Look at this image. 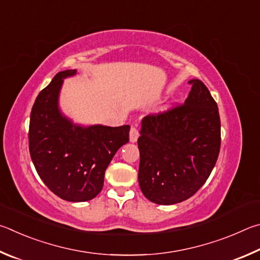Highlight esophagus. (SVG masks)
<instances>
[{
    "label": "esophagus",
    "mask_w": 260,
    "mask_h": 260,
    "mask_svg": "<svg viewBox=\"0 0 260 260\" xmlns=\"http://www.w3.org/2000/svg\"><path fill=\"white\" fill-rule=\"evenodd\" d=\"M138 137H139V133H138L137 127L131 126V129H130V142L136 143V142H137Z\"/></svg>",
    "instance_id": "obj_1"
}]
</instances>
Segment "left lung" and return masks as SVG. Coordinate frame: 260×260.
I'll use <instances>...</instances> for the list:
<instances>
[{
  "label": "left lung",
  "mask_w": 260,
  "mask_h": 260,
  "mask_svg": "<svg viewBox=\"0 0 260 260\" xmlns=\"http://www.w3.org/2000/svg\"><path fill=\"white\" fill-rule=\"evenodd\" d=\"M188 83L192 89L184 104L142 121L138 180L143 194L156 204L169 206L193 197L219 155L217 103L202 81Z\"/></svg>",
  "instance_id": "obj_1"
}]
</instances>
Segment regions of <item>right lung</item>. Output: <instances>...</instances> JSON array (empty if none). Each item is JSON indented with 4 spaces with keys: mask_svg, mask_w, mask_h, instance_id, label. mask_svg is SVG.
Listing matches in <instances>:
<instances>
[{
    "mask_svg": "<svg viewBox=\"0 0 260 260\" xmlns=\"http://www.w3.org/2000/svg\"><path fill=\"white\" fill-rule=\"evenodd\" d=\"M75 70L59 72L41 91L30 112L28 144L40 178L62 200L84 202L103 189L113 156L129 142V125L73 124L58 107L62 81Z\"/></svg>",
    "mask_w": 260,
    "mask_h": 260,
    "instance_id": "right-lung-1",
    "label": "right lung"
}]
</instances>
